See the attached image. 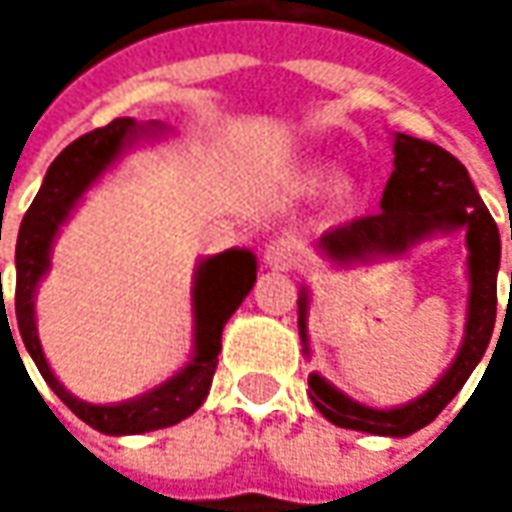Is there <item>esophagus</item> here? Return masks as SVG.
<instances>
[{
	"label": "esophagus",
	"mask_w": 512,
	"mask_h": 512,
	"mask_svg": "<svg viewBox=\"0 0 512 512\" xmlns=\"http://www.w3.org/2000/svg\"><path fill=\"white\" fill-rule=\"evenodd\" d=\"M302 262V250L293 239H273L265 247V265L270 270H293Z\"/></svg>",
	"instance_id": "34e87169"
}]
</instances>
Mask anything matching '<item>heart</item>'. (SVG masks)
<instances>
[{"label":"heart","instance_id":"1","mask_svg":"<svg viewBox=\"0 0 512 512\" xmlns=\"http://www.w3.org/2000/svg\"><path fill=\"white\" fill-rule=\"evenodd\" d=\"M327 176V168H313L307 173V182L310 185H316V182H322ZM327 193H330V199L333 202H347L350 196H353V182L347 179V176H336L330 185H327Z\"/></svg>","mask_w":512,"mask_h":512}]
</instances>
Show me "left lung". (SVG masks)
Here are the masks:
<instances>
[{"mask_svg": "<svg viewBox=\"0 0 512 512\" xmlns=\"http://www.w3.org/2000/svg\"><path fill=\"white\" fill-rule=\"evenodd\" d=\"M393 153H396L393 173L379 202L382 210L322 233L319 250L336 265H353V262L376 259L382 253L387 256L404 253L407 247L419 245L433 233L464 230L470 296H467L464 342L456 359L444 370L442 379L413 402L390 410H376L353 402L342 390L325 382L319 373H310L307 396L327 422L373 436H410L442 413L470 379L476 364L482 362L493 336L496 302H499L496 276L502 259V239L479 190L470 182L467 168L453 153L407 133H396ZM299 333L307 353V290H302L299 296Z\"/></svg>", "mask_w": 512, "mask_h": 512, "instance_id": "1", "label": "left lung"}]
</instances>
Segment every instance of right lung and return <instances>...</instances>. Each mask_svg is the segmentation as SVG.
I'll list each match as a JSON object with an SVG mask.
<instances>
[{
  "mask_svg": "<svg viewBox=\"0 0 512 512\" xmlns=\"http://www.w3.org/2000/svg\"><path fill=\"white\" fill-rule=\"evenodd\" d=\"M156 130L162 128L153 125L150 133ZM139 133H145V128H139L136 119H113L105 128L90 130L76 142H70L45 173V182L39 187L33 205L28 207L19 227V239H16L19 336L28 347L30 359L39 367L42 379L50 384V390L68 404L82 422L108 436H130V433L170 427L202 407L213 382V373H216V364H219L222 330L256 282V256L250 250L233 247L199 262L196 276H193V325H196L193 327V359L173 379L153 387L145 396L119 404H88L68 393L62 382L53 376L39 344L36 310H33L36 287L50 267V247L59 227L68 222L70 210L85 196V190L136 142Z\"/></svg>",
  "mask_w": 512,
  "mask_h": 512,
  "instance_id": "right-lung-1",
  "label": "right lung"
}]
</instances>
